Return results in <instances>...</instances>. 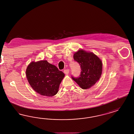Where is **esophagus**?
<instances>
[{"mask_svg":"<svg viewBox=\"0 0 134 134\" xmlns=\"http://www.w3.org/2000/svg\"><path fill=\"white\" fill-rule=\"evenodd\" d=\"M64 72L65 74H68V73H69V69H65L64 70Z\"/></svg>","mask_w":134,"mask_h":134,"instance_id":"esophagus-1","label":"esophagus"}]
</instances>
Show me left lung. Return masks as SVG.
Masks as SVG:
<instances>
[{"label":"left lung","mask_w":134,"mask_h":134,"mask_svg":"<svg viewBox=\"0 0 134 134\" xmlns=\"http://www.w3.org/2000/svg\"><path fill=\"white\" fill-rule=\"evenodd\" d=\"M75 61L80 65L81 71L77 78L72 76V78L83 89L92 87L101 77L102 61L92 52L80 50L74 54Z\"/></svg>","instance_id":"left-lung-1"}]
</instances>
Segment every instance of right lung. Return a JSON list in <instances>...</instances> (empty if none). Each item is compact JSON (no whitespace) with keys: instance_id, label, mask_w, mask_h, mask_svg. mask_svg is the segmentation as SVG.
<instances>
[{"instance_id":"obj_1","label":"right lung","mask_w":134,"mask_h":134,"mask_svg":"<svg viewBox=\"0 0 134 134\" xmlns=\"http://www.w3.org/2000/svg\"><path fill=\"white\" fill-rule=\"evenodd\" d=\"M26 77L32 88L39 94L52 97L57 93L65 75L46 60L32 62L26 70Z\"/></svg>"}]
</instances>
